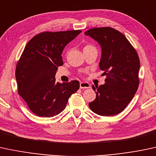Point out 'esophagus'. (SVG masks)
<instances>
[{"label": "esophagus", "mask_w": 156, "mask_h": 156, "mask_svg": "<svg viewBox=\"0 0 156 156\" xmlns=\"http://www.w3.org/2000/svg\"><path fill=\"white\" fill-rule=\"evenodd\" d=\"M80 87L81 89L89 88V87H90V83H87V82H82V83H80Z\"/></svg>", "instance_id": "obj_1"}]
</instances>
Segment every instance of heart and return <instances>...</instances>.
<instances>
[{
    "label": "heart",
    "mask_w": 156,
    "mask_h": 156,
    "mask_svg": "<svg viewBox=\"0 0 156 156\" xmlns=\"http://www.w3.org/2000/svg\"><path fill=\"white\" fill-rule=\"evenodd\" d=\"M93 45H86L85 47H84V49H87V48H93Z\"/></svg>",
    "instance_id": "heart-1"
}]
</instances>
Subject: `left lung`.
<instances>
[{
    "mask_svg": "<svg viewBox=\"0 0 156 156\" xmlns=\"http://www.w3.org/2000/svg\"><path fill=\"white\" fill-rule=\"evenodd\" d=\"M85 34L101 45L99 68L104 71L102 75H106L104 85L92 86L97 97L89 107L100 116L119 114L132 100L139 87V55L126 37L113 28H94Z\"/></svg>",
    "mask_w": 156,
    "mask_h": 156,
    "instance_id": "obj_1",
    "label": "left lung"
}]
</instances>
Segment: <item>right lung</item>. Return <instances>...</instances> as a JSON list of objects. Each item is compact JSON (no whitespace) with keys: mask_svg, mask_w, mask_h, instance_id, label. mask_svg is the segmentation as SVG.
I'll return each instance as SVG.
<instances>
[{"mask_svg":"<svg viewBox=\"0 0 156 156\" xmlns=\"http://www.w3.org/2000/svg\"><path fill=\"white\" fill-rule=\"evenodd\" d=\"M81 30L44 31L33 37L26 45L15 69L17 92L29 109L40 117H52L66 108L80 83H55L58 66L63 65L65 46Z\"/></svg>","mask_w":156,"mask_h":156,"instance_id":"right-lung-1","label":"right lung"}]
</instances>
